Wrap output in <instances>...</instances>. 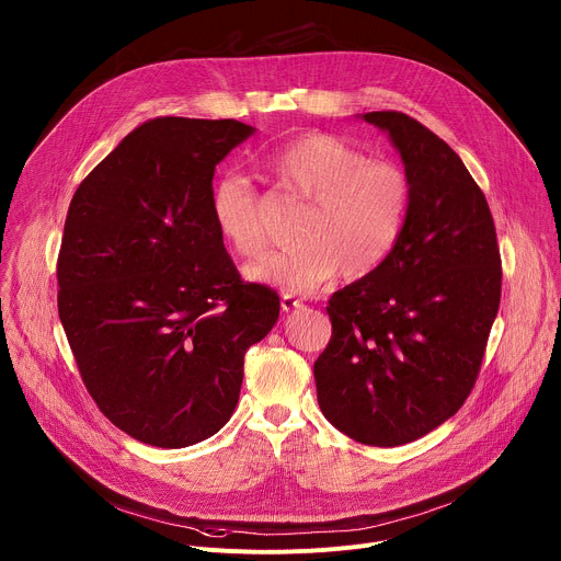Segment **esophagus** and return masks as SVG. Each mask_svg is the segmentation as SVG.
Segmentation results:
<instances>
[{
	"label": "esophagus",
	"instance_id": "obj_1",
	"mask_svg": "<svg viewBox=\"0 0 561 561\" xmlns=\"http://www.w3.org/2000/svg\"><path fill=\"white\" fill-rule=\"evenodd\" d=\"M301 306V299H297V297H293V295H282V310L284 312H293V310H297Z\"/></svg>",
	"mask_w": 561,
	"mask_h": 561
}]
</instances>
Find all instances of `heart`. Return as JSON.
<instances>
[{"mask_svg":"<svg viewBox=\"0 0 561 561\" xmlns=\"http://www.w3.org/2000/svg\"><path fill=\"white\" fill-rule=\"evenodd\" d=\"M273 184L306 208L297 221V247L271 255L251 275L286 293H312L340 271L364 277L377 271L404 234L413 184L402 167L366 157L329 133H304L266 154ZM210 215L226 244L242 260L268 247L262 197L253 182L224 173L210 188Z\"/></svg>","mask_w":561,"mask_h":561,"instance_id":"b5f03b06","label":"heart"}]
</instances>
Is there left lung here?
Returning <instances> with one entry per match:
<instances>
[{
  "mask_svg": "<svg viewBox=\"0 0 561 561\" xmlns=\"http://www.w3.org/2000/svg\"><path fill=\"white\" fill-rule=\"evenodd\" d=\"M413 184L390 257L327 306L329 346L314 362L324 417L368 446L409 444L468 399L502 299L489 202L459 154L417 119L375 111Z\"/></svg>",
  "mask_w": 561,
  "mask_h": 561,
  "instance_id": "left-lung-1",
  "label": "left lung"
}]
</instances>
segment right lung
Returning a JSON list of instances; mask_svg holds the SVG:
<instances>
[{
    "instance_id": "1",
    "label": "right lung",
    "mask_w": 561,
    "mask_h": 561,
    "mask_svg": "<svg viewBox=\"0 0 561 561\" xmlns=\"http://www.w3.org/2000/svg\"><path fill=\"white\" fill-rule=\"evenodd\" d=\"M251 133L237 119H148L70 199L61 327L98 409L144 444L215 435L247 351L279 317V295L234 268L208 204L215 167Z\"/></svg>"
}]
</instances>
